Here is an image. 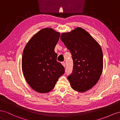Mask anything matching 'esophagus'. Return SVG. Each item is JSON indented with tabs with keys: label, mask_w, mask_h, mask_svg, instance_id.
I'll return each mask as SVG.
<instances>
[{
	"label": "esophagus",
	"mask_w": 120,
	"mask_h": 120,
	"mask_svg": "<svg viewBox=\"0 0 120 120\" xmlns=\"http://www.w3.org/2000/svg\"><path fill=\"white\" fill-rule=\"evenodd\" d=\"M61 64H62V65L64 67H65V62H61Z\"/></svg>",
	"instance_id": "1"
}]
</instances>
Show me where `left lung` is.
Instances as JSON below:
<instances>
[{
    "label": "left lung",
    "instance_id": "8db88e82",
    "mask_svg": "<svg viewBox=\"0 0 120 120\" xmlns=\"http://www.w3.org/2000/svg\"><path fill=\"white\" fill-rule=\"evenodd\" d=\"M60 38L72 55L73 71L67 78L71 88L79 92L90 90L102 72L103 53L100 45L81 27L62 33Z\"/></svg>",
    "mask_w": 120,
    "mask_h": 120
}]
</instances>
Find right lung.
<instances>
[{
  "mask_svg": "<svg viewBox=\"0 0 120 120\" xmlns=\"http://www.w3.org/2000/svg\"><path fill=\"white\" fill-rule=\"evenodd\" d=\"M60 33L45 28L35 34L24 49L22 69L26 82L39 93H46L55 87L64 68L57 61L54 49Z\"/></svg>",
  "mask_w": 120,
  "mask_h": 120,
  "instance_id": "right-lung-1",
  "label": "right lung"
}]
</instances>
